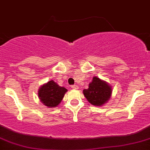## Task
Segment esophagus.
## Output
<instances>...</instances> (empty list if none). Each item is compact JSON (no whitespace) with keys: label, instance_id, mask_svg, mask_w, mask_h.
Wrapping results in <instances>:
<instances>
[{"label":"esophagus","instance_id":"esophagus-1","mask_svg":"<svg viewBox=\"0 0 150 150\" xmlns=\"http://www.w3.org/2000/svg\"><path fill=\"white\" fill-rule=\"evenodd\" d=\"M71 87H72V89H75V90H78V87L77 86V85H72V86H71Z\"/></svg>","mask_w":150,"mask_h":150}]
</instances>
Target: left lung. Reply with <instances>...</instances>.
<instances>
[{"label": "left lung", "mask_w": 150, "mask_h": 150, "mask_svg": "<svg viewBox=\"0 0 150 150\" xmlns=\"http://www.w3.org/2000/svg\"><path fill=\"white\" fill-rule=\"evenodd\" d=\"M112 89L105 81L96 76L89 83L88 89H84L83 93L90 104L95 106H102L108 102L111 96Z\"/></svg>", "instance_id": "left-lung-1"}]
</instances>
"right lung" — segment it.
<instances>
[{"label":"right lung","instance_id":"obj_1","mask_svg":"<svg viewBox=\"0 0 150 150\" xmlns=\"http://www.w3.org/2000/svg\"><path fill=\"white\" fill-rule=\"evenodd\" d=\"M67 90L60 87L54 81L41 86L38 91V96L43 105L48 108H54L61 102Z\"/></svg>","mask_w":150,"mask_h":150}]
</instances>
